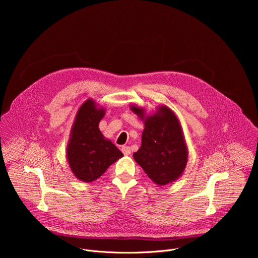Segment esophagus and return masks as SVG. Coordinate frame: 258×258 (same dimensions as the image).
<instances>
[{
	"label": "esophagus",
	"instance_id": "1",
	"mask_svg": "<svg viewBox=\"0 0 258 258\" xmlns=\"http://www.w3.org/2000/svg\"><path fill=\"white\" fill-rule=\"evenodd\" d=\"M121 151H122V153H123L125 156H128V155L131 154V148H130L128 146H122Z\"/></svg>",
	"mask_w": 258,
	"mask_h": 258
}]
</instances>
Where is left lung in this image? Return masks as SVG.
Segmentation results:
<instances>
[{"label":"left lung","mask_w":258,"mask_h":258,"mask_svg":"<svg viewBox=\"0 0 258 258\" xmlns=\"http://www.w3.org/2000/svg\"><path fill=\"white\" fill-rule=\"evenodd\" d=\"M130 107L144 121L142 145L134 159L159 187L176 180L185 171L189 153L177 116L165 105L151 114L135 104Z\"/></svg>","instance_id":"1"}]
</instances>
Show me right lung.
Instances as JSON below:
<instances>
[{
	"label": "right lung",
	"mask_w": 258,
	"mask_h": 258,
	"mask_svg": "<svg viewBox=\"0 0 258 258\" xmlns=\"http://www.w3.org/2000/svg\"><path fill=\"white\" fill-rule=\"evenodd\" d=\"M105 113L104 107L88 99L79 108L71 126L66 158L72 173L85 182L99 178L110 165L123 156L99 128Z\"/></svg>",
	"instance_id": "add662e5"
}]
</instances>
